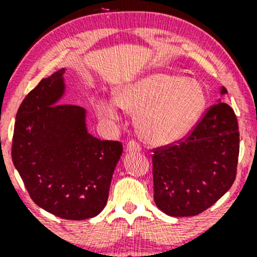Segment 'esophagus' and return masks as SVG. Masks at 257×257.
I'll return each instance as SVG.
<instances>
[{
  "label": "esophagus",
  "mask_w": 257,
  "mask_h": 257,
  "mask_svg": "<svg viewBox=\"0 0 257 257\" xmlns=\"http://www.w3.org/2000/svg\"><path fill=\"white\" fill-rule=\"evenodd\" d=\"M126 151L128 152H140L141 145L135 140L128 141V144H126Z\"/></svg>",
  "instance_id": "34e87169"
}]
</instances>
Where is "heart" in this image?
Listing matches in <instances>:
<instances>
[{
	"label": "heart",
	"mask_w": 257,
	"mask_h": 257,
	"mask_svg": "<svg viewBox=\"0 0 257 257\" xmlns=\"http://www.w3.org/2000/svg\"><path fill=\"white\" fill-rule=\"evenodd\" d=\"M114 96L120 107L137 112L139 134L153 145H167L186 137L202 116L206 102L205 90L198 81L163 72L126 84ZM98 113L107 120L118 118L113 102H100Z\"/></svg>",
	"instance_id": "obj_1"
}]
</instances>
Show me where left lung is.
Wrapping results in <instances>:
<instances>
[{
    "label": "left lung",
    "mask_w": 257,
    "mask_h": 257,
    "mask_svg": "<svg viewBox=\"0 0 257 257\" xmlns=\"http://www.w3.org/2000/svg\"><path fill=\"white\" fill-rule=\"evenodd\" d=\"M227 93L221 88V94ZM239 131L234 111L217 102L192 131L175 143L153 149V198L170 216H194L231 188L237 175Z\"/></svg>",
    "instance_id": "1"
}]
</instances>
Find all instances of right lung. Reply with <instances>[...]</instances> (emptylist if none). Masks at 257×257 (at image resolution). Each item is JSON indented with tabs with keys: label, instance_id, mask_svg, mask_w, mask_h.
<instances>
[{
	"label": "right lung",
	"instance_id": "obj_1",
	"mask_svg": "<svg viewBox=\"0 0 257 257\" xmlns=\"http://www.w3.org/2000/svg\"><path fill=\"white\" fill-rule=\"evenodd\" d=\"M64 72L43 78L20 104L12 159L38 206L63 219L85 220L105 208L123 146L91 137L84 108L58 104Z\"/></svg>",
	"mask_w": 257,
	"mask_h": 257
}]
</instances>
